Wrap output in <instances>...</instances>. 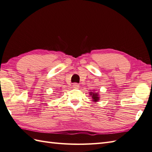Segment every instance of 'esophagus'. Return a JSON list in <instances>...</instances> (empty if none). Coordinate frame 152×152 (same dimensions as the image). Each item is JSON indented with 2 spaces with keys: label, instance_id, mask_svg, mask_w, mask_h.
I'll return each instance as SVG.
<instances>
[{
  "label": "esophagus",
  "instance_id": "esophagus-1",
  "mask_svg": "<svg viewBox=\"0 0 152 152\" xmlns=\"http://www.w3.org/2000/svg\"><path fill=\"white\" fill-rule=\"evenodd\" d=\"M73 88H79V85L78 84V83H73Z\"/></svg>",
  "mask_w": 152,
  "mask_h": 152
}]
</instances>
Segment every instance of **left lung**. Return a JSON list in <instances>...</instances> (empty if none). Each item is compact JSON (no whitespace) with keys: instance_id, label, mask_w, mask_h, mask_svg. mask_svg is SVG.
Masks as SVG:
<instances>
[{"instance_id":"left-lung-1","label":"left lung","mask_w":152,"mask_h":152,"mask_svg":"<svg viewBox=\"0 0 152 152\" xmlns=\"http://www.w3.org/2000/svg\"><path fill=\"white\" fill-rule=\"evenodd\" d=\"M90 94L91 95L92 99H93V101L96 102V101H98L99 100L98 94H97V93H91V94Z\"/></svg>"}]
</instances>
